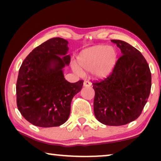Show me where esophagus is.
Listing matches in <instances>:
<instances>
[{"label":"esophagus","instance_id":"34e87169","mask_svg":"<svg viewBox=\"0 0 161 161\" xmlns=\"http://www.w3.org/2000/svg\"><path fill=\"white\" fill-rule=\"evenodd\" d=\"M92 83L89 82V80H84V82H83V86L85 87H90L91 86Z\"/></svg>","mask_w":161,"mask_h":161}]
</instances>
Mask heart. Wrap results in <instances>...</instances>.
Wrapping results in <instances>:
<instances>
[{
    "label": "heart",
    "instance_id": "1",
    "mask_svg": "<svg viewBox=\"0 0 161 161\" xmlns=\"http://www.w3.org/2000/svg\"><path fill=\"white\" fill-rule=\"evenodd\" d=\"M116 52L113 47L95 45L81 51L77 57L78 65H72L77 73L90 72L94 78H104L111 73L116 63Z\"/></svg>",
    "mask_w": 161,
    "mask_h": 161
}]
</instances>
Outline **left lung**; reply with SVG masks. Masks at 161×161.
Instances as JSON below:
<instances>
[{
	"label": "left lung",
	"mask_w": 161,
	"mask_h": 161,
	"mask_svg": "<svg viewBox=\"0 0 161 161\" xmlns=\"http://www.w3.org/2000/svg\"><path fill=\"white\" fill-rule=\"evenodd\" d=\"M111 42L122 56L107 78L92 83L94 113L102 124L120 126L141 115L150 93L152 76L146 59L136 48L122 40Z\"/></svg>",
	"instance_id": "obj_1"
}]
</instances>
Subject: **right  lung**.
<instances>
[{"label":"right lung","instance_id":"right-lung-1","mask_svg":"<svg viewBox=\"0 0 161 161\" xmlns=\"http://www.w3.org/2000/svg\"><path fill=\"white\" fill-rule=\"evenodd\" d=\"M67 45L60 37L50 39L34 48L19 68L17 108L35 126L51 127L65 123L72 98L82 89L83 80L69 83L64 76L63 68L70 62Z\"/></svg>","mask_w":161,"mask_h":161}]
</instances>
